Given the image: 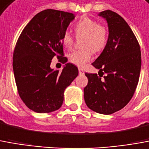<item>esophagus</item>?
<instances>
[{
    "mask_svg": "<svg viewBox=\"0 0 149 149\" xmlns=\"http://www.w3.org/2000/svg\"><path fill=\"white\" fill-rule=\"evenodd\" d=\"M78 71H79V74L80 75L84 74V71H83V69H81V68H79V69H78Z\"/></svg>",
    "mask_w": 149,
    "mask_h": 149,
    "instance_id": "obj_1",
    "label": "esophagus"
}]
</instances>
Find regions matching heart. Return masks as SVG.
<instances>
[{"instance_id": "b5f03b06", "label": "heart", "mask_w": 149, "mask_h": 149, "mask_svg": "<svg viewBox=\"0 0 149 149\" xmlns=\"http://www.w3.org/2000/svg\"><path fill=\"white\" fill-rule=\"evenodd\" d=\"M77 38L81 39L83 49L74 51L69 54L68 60L77 67L82 68L92 60L93 52H98L104 49L108 40L107 28L89 17H82L74 26ZM62 43L65 48L70 49L74 44V37L70 32L65 31L62 35Z\"/></svg>"}]
</instances>
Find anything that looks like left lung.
Returning a JSON list of instances; mask_svg holds the SVG:
<instances>
[{
  "label": "left lung",
  "mask_w": 149,
  "mask_h": 149,
  "mask_svg": "<svg viewBox=\"0 0 149 149\" xmlns=\"http://www.w3.org/2000/svg\"><path fill=\"white\" fill-rule=\"evenodd\" d=\"M109 27L103 52L92 65L96 73H85L88 84L84 89L87 107L97 113L113 114L125 107L134 95L140 78V44L126 21L111 10L101 12ZM102 73V74H100ZM104 73L107 74L101 79Z\"/></svg>",
  "instance_id": "left-lung-1"
}]
</instances>
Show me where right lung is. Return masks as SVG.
<instances>
[{
    "instance_id": "obj_1",
    "label": "right lung",
    "mask_w": 149,
    "mask_h": 149,
    "mask_svg": "<svg viewBox=\"0 0 149 149\" xmlns=\"http://www.w3.org/2000/svg\"><path fill=\"white\" fill-rule=\"evenodd\" d=\"M73 19L71 13L42 10L25 26L17 41L13 56L17 89L25 105L35 112L50 113L60 108L64 89L77 77L78 68L70 63L61 72L50 67L55 56L67 62L61 38Z\"/></svg>"
}]
</instances>
